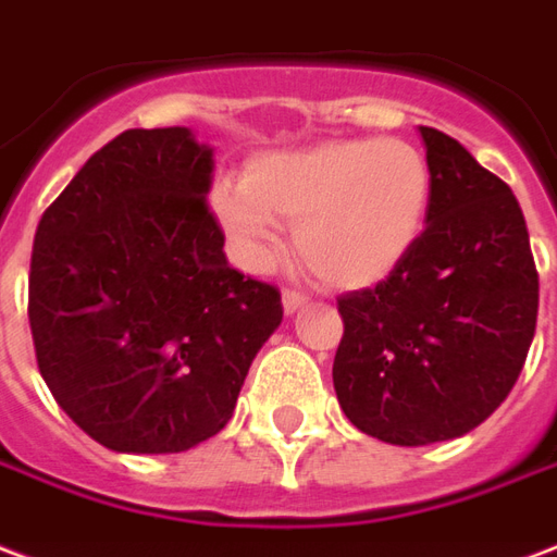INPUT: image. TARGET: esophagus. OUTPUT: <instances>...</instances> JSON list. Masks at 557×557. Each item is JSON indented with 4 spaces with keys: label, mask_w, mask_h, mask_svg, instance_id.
<instances>
[{
    "label": "esophagus",
    "mask_w": 557,
    "mask_h": 557,
    "mask_svg": "<svg viewBox=\"0 0 557 557\" xmlns=\"http://www.w3.org/2000/svg\"><path fill=\"white\" fill-rule=\"evenodd\" d=\"M306 302H308V296L299 294V290H290V287H287V290L282 294V306H284V311H287V314L299 311V308L306 306Z\"/></svg>",
    "instance_id": "34e87169"
}]
</instances>
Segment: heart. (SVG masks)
Returning a JSON list of instances; mask_svg holds the SVG:
<instances>
[{
	"label": "heart",
	"instance_id": "b5f03b06",
	"mask_svg": "<svg viewBox=\"0 0 557 557\" xmlns=\"http://www.w3.org/2000/svg\"><path fill=\"white\" fill-rule=\"evenodd\" d=\"M428 207V160L400 139H329L263 153L243 181H222L210 193L243 270H267L278 219H294L296 251L323 282L347 290L385 282L407 261Z\"/></svg>",
	"mask_w": 557,
	"mask_h": 557
}]
</instances>
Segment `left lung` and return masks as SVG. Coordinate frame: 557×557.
Instances as JSON below:
<instances>
[{"instance_id":"left-lung-1","label":"left lung","mask_w":557,"mask_h":557,"mask_svg":"<svg viewBox=\"0 0 557 557\" xmlns=\"http://www.w3.org/2000/svg\"><path fill=\"white\" fill-rule=\"evenodd\" d=\"M428 148V228L395 273L338 299L335 395L356 428L392 445L457 440L502 407L537 326V267L510 186L460 141Z\"/></svg>"}]
</instances>
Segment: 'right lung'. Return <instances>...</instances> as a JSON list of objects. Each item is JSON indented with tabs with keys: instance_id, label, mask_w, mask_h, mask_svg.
<instances>
[{
	"instance_id": "right-lung-1",
	"label": "right lung",
	"mask_w": 557,
	"mask_h": 557,
	"mask_svg": "<svg viewBox=\"0 0 557 557\" xmlns=\"http://www.w3.org/2000/svg\"><path fill=\"white\" fill-rule=\"evenodd\" d=\"M213 148L186 127L97 150L35 231L28 326L44 383L121 454L216 436L282 323L278 287L234 270L207 207Z\"/></svg>"
}]
</instances>
